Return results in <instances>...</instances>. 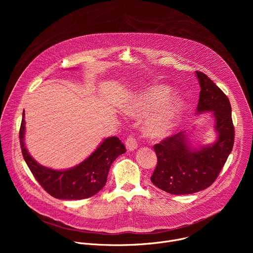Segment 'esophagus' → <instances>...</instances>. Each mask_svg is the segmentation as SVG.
Returning <instances> with one entry per match:
<instances>
[{
	"label": "esophagus",
	"instance_id": "esophagus-1",
	"mask_svg": "<svg viewBox=\"0 0 253 253\" xmlns=\"http://www.w3.org/2000/svg\"><path fill=\"white\" fill-rule=\"evenodd\" d=\"M125 144H126V148L128 150H130V151H133V150H135L138 147V142H137L136 138L134 137V135H130L127 138Z\"/></svg>",
	"mask_w": 253,
	"mask_h": 253
}]
</instances>
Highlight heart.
I'll return each mask as SVG.
<instances>
[{"mask_svg": "<svg viewBox=\"0 0 253 253\" xmlns=\"http://www.w3.org/2000/svg\"><path fill=\"white\" fill-rule=\"evenodd\" d=\"M172 97V90L168 86H153L131 99L125 110L138 116L157 110L145 123V129L151 137L169 135L177 126L184 111V101Z\"/></svg>", "mask_w": 253, "mask_h": 253, "instance_id": "obj_1", "label": "heart"}]
</instances>
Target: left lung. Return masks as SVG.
<instances>
[{"label": "left lung", "instance_id": "left-lung-1", "mask_svg": "<svg viewBox=\"0 0 253 253\" xmlns=\"http://www.w3.org/2000/svg\"><path fill=\"white\" fill-rule=\"evenodd\" d=\"M197 113L212 112L217 140L212 145L193 148L185 131L163 139L153 146L157 166L151 182L173 195L192 194L208 188L218 177L234 144L231 105L227 96L202 72Z\"/></svg>", "mask_w": 253, "mask_h": 253}]
</instances>
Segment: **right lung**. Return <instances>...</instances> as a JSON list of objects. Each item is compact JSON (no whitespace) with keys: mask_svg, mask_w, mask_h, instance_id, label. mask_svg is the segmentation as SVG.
I'll use <instances>...</instances> for the list:
<instances>
[{"mask_svg":"<svg viewBox=\"0 0 253 253\" xmlns=\"http://www.w3.org/2000/svg\"><path fill=\"white\" fill-rule=\"evenodd\" d=\"M25 113L20 128V144L23 157L40 185L53 197L79 200L97 194L106 184L114 160L126 152L118 137L106 138L99 147L82 163L67 170H54L36 162L25 146Z\"/></svg>","mask_w":253,"mask_h":253,"instance_id":"right-lung-1","label":"right lung"}]
</instances>
